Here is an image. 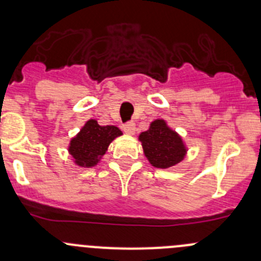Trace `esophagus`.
I'll use <instances>...</instances> for the list:
<instances>
[{
    "mask_svg": "<svg viewBox=\"0 0 261 261\" xmlns=\"http://www.w3.org/2000/svg\"><path fill=\"white\" fill-rule=\"evenodd\" d=\"M122 128H123V131L127 134V135H134V134H135V130H136L135 122H133V121H130V122H126L125 125L122 126Z\"/></svg>",
    "mask_w": 261,
    "mask_h": 261,
    "instance_id": "obj_1",
    "label": "esophagus"
}]
</instances>
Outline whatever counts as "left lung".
<instances>
[{
  "instance_id": "1",
  "label": "left lung",
  "mask_w": 261,
  "mask_h": 261,
  "mask_svg": "<svg viewBox=\"0 0 261 261\" xmlns=\"http://www.w3.org/2000/svg\"><path fill=\"white\" fill-rule=\"evenodd\" d=\"M139 140L147 160L155 168H172L186 156L187 149L183 140L175 131L168 127L164 120L152 121L149 130L140 134Z\"/></svg>"
}]
</instances>
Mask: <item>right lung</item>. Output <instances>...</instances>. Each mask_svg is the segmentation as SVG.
Here are the masks:
<instances>
[{"label":"right lung","instance_id":"1","mask_svg":"<svg viewBox=\"0 0 261 261\" xmlns=\"http://www.w3.org/2000/svg\"><path fill=\"white\" fill-rule=\"evenodd\" d=\"M122 135L116 126L98 125L96 120L87 121L75 138L70 140L69 154L80 167H94L102 155L106 154L107 147L117 136Z\"/></svg>","mask_w":261,"mask_h":261}]
</instances>
